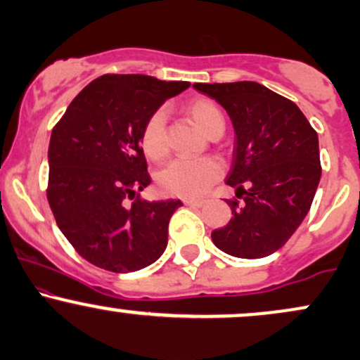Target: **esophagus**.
I'll list each match as a JSON object with an SVG mask.
<instances>
[{
	"mask_svg": "<svg viewBox=\"0 0 360 360\" xmlns=\"http://www.w3.org/2000/svg\"><path fill=\"white\" fill-rule=\"evenodd\" d=\"M183 203L186 206H194V208H201V206H203L206 201L205 200H193V198H186Z\"/></svg>",
	"mask_w": 360,
	"mask_h": 360,
	"instance_id": "34e87169",
	"label": "esophagus"
}]
</instances>
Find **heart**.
<instances>
[{
	"mask_svg": "<svg viewBox=\"0 0 360 360\" xmlns=\"http://www.w3.org/2000/svg\"><path fill=\"white\" fill-rule=\"evenodd\" d=\"M194 122L206 135L223 131L225 118L221 110L210 100H193L186 106ZM166 111L155 110L146 120L140 134V143L150 160H162L169 152L166 131ZM223 174V164L214 157L176 159L157 176V188L167 196L198 198L208 191Z\"/></svg>",
	"mask_w": 360,
	"mask_h": 360,
	"instance_id": "obj_1",
	"label": "heart"
}]
</instances>
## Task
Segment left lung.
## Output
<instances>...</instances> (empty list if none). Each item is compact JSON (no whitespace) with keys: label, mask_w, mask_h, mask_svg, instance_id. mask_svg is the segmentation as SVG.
Listing matches in <instances>:
<instances>
[{"label":"left lung","mask_w":360,"mask_h":360,"mask_svg":"<svg viewBox=\"0 0 360 360\" xmlns=\"http://www.w3.org/2000/svg\"><path fill=\"white\" fill-rule=\"evenodd\" d=\"M232 118L233 162L226 184L232 220L213 230L218 249L242 259L279 250L304 220L320 183L315 128L288 98L252 81L196 82Z\"/></svg>","instance_id":"8db88e82"}]
</instances>
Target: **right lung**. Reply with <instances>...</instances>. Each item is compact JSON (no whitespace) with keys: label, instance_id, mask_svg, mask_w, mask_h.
Here are the masks:
<instances>
[{"label":"right lung","instance_id":"add662e5","mask_svg":"<svg viewBox=\"0 0 360 360\" xmlns=\"http://www.w3.org/2000/svg\"><path fill=\"white\" fill-rule=\"evenodd\" d=\"M186 88V81L105 74L53 127L47 200L60 232L93 266L139 271L166 250L169 220L183 203L140 198L150 184L140 134L146 120Z\"/></svg>","mask_w":360,"mask_h":360}]
</instances>
